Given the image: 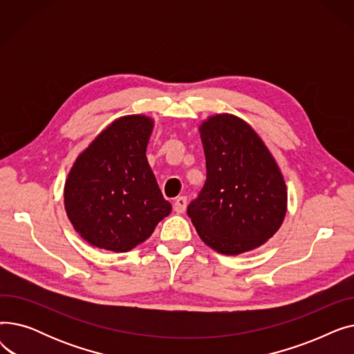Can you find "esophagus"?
Returning <instances> with one entry per match:
<instances>
[{
	"instance_id": "obj_1",
	"label": "esophagus",
	"mask_w": 354,
	"mask_h": 354,
	"mask_svg": "<svg viewBox=\"0 0 354 354\" xmlns=\"http://www.w3.org/2000/svg\"><path fill=\"white\" fill-rule=\"evenodd\" d=\"M185 208H187V198H185V196L176 198L175 202H174V211L176 214H182L185 211Z\"/></svg>"
}]
</instances>
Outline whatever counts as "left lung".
I'll list each match as a JSON object with an SVG mask.
<instances>
[{
  "label": "left lung",
  "instance_id": "1",
  "mask_svg": "<svg viewBox=\"0 0 354 354\" xmlns=\"http://www.w3.org/2000/svg\"><path fill=\"white\" fill-rule=\"evenodd\" d=\"M207 180L188 207L208 247L238 255L266 244L287 212L284 176L263 139L243 119L221 113L199 126Z\"/></svg>",
  "mask_w": 354,
  "mask_h": 354
}]
</instances>
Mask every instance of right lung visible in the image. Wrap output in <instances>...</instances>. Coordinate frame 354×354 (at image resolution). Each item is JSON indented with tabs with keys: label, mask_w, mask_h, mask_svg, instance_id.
<instances>
[{
	"label": "right lung",
	"mask_w": 354,
	"mask_h": 354,
	"mask_svg": "<svg viewBox=\"0 0 354 354\" xmlns=\"http://www.w3.org/2000/svg\"><path fill=\"white\" fill-rule=\"evenodd\" d=\"M153 119L129 115L111 122L73 163L64 208L76 232L93 247L127 252L171 214L149 166Z\"/></svg>",
	"instance_id": "1"
}]
</instances>
